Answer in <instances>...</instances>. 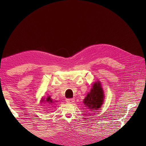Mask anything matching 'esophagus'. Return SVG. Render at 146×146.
Returning a JSON list of instances; mask_svg holds the SVG:
<instances>
[{
	"mask_svg": "<svg viewBox=\"0 0 146 146\" xmlns=\"http://www.w3.org/2000/svg\"><path fill=\"white\" fill-rule=\"evenodd\" d=\"M66 102L69 104H73L75 102V99H74V98H67V99H66Z\"/></svg>",
	"mask_w": 146,
	"mask_h": 146,
	"instance_id": "34e87169",
	"label": "esophagus"
}]
</instances>
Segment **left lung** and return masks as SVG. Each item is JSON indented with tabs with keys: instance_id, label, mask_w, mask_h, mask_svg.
<instances>
[{
	"instance_id": "8db88e82",
	"label": "left lung",
	"mask_w": 146,
	"mask_h": 146,
	"mask_svg": "<svg viewBox=\"0 0 146 146\" xmlns=\"http://www.w3.org/2000/svg\"><path fill=\"white\" fill-rule=\"evenodd\" d=\"M103 101L104 93L102 88H101L100 82H96L93 84L91 92L88 94L87 97L84 100V103L90 111L94 112L95 111V110H97V109L101 107ZM90 113L93 114V113Z\"/></svg>"
}]
</instances>
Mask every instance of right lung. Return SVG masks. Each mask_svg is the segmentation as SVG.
I'll list each match as a JSON object with an SVG mask.
<instances>
[{"label":"right lung","instance_id":"1","mask_svg":"<svg viewBox=\"0 0 146 146\" xmlns=\"http://www.w3.org/2000/svg\"><path fill=\"white\" fill-rule=\"evenodd\" d=\"M45 101H46V102H48V104H51L53 103V101H52V100H51V98H50V96H49V97H48V98H47L46 100Z\"/></svg>","mask_w":146,"mask_h":146}]
</instances>
